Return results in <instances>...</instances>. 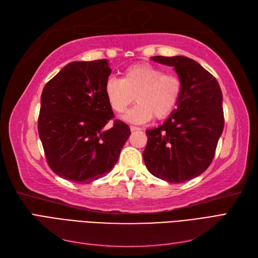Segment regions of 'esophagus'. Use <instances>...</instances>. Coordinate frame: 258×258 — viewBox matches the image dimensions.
<instances>
[{
	"instance_id": "34e87169",
	"label": "esophagus",
	"mask_w": 258,
	"mask_h": 258,
	"mask_svg": "<svg viewBox=\"0 0 258 258\" xmlns=\"http://www.w3.org/2000/svg\"><path fill=\"white\" fill-rule=\"evenodd\" d=\"M130 130H131V131H139V130H141V128L136 127V126H131V127H130Z\"/></svg>"
}]
</instances>
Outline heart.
<instances>
[{"label":"heart","mask_w":258,"mask_h":258,"mask_svg":"<svg viewBox=\"0 0 258 258\" xmlns=\"http://www.w3.org/2000/svg\"><path fill=\"white\" fill-rule=\"evenodd\" d=\"M104 93L115 113H123L132 103L136 106L122 116L124 121L144 123L155 116L163 119L174 111L182 93L181 79L150 63H135L123 70L122 77H108Z\"/></svg>","instance_id":"b5f03b06"}]
</instances>
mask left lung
Instances as JSON below:
<instances>
[{
  "mask_svg": "<svg viewBox=\"0 0 258 258\" xmlns=\"http://www.w3.org/2000/svg\"><path fill=\"white\" fill-rule=\"evenodd\" d=\"M151 59L174 68L182 93L166 121L146 130L143 159L154 176L168 183H184L204 173L213 160L224 129L222 90L215 77L190 58Z\"/></svg>",
  "mask_w": 258,
  "mask_h": 258,
  "instance_id": "left-lung-1",
  "label": "left lung"
}]
</instances>
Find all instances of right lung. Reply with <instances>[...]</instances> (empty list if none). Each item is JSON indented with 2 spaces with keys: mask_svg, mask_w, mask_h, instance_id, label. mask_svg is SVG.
Masks as SVG:
<instances>
[{
  "mask_svg": "<svg viewBox=\"0 0 258 258\" xmlns=\"http://www.w3.org/2000/svg\"><path fill=\"white\" fill-rule=\"evenodd\" d=\"M112 72L107 59L75 61L45 85L38 116V136L48 166L75 183L89 184L108 173L131 135L115 120L104 84Z\"/></svg>",
  "mask_w": 258,
  "mask_h": 258,
  "instance_id": "obj_1",
  "label": "right lung"
}]
</instances>
